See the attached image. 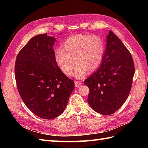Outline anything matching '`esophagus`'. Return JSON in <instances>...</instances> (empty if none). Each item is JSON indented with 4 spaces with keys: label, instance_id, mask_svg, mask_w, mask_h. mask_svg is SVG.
<instances>
[{
    "label": "esophagus",
    "instance_id": "obj_1",
    "mask_svg": "<svg viewBox=\"0 0 148 148\" xmlns=\"http://www.w3.org/2000/svg\"><path fill=\"white\" fill-rule=\"evenodd\" d=\"M74 83H75V86H76V87H78L79 86H80L81 84H82V83H81V81H75Z\"/></svg>",
    "mask_w": 148,
    "mask_h": 148
}]
</instances>
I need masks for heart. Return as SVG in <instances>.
Listing matches in <instances>:
<instances>
[{
	"mask_svg": "<svg viewBox=\"0 0 148 148\" xmlns=\"http://www.w3.org/2000/svg\"><path fill=\"white\" fill-rule=\"evenodd\" d=\"M55 51V60L61 71L71 76L75 64L74 75L78 79L93 72L101 64L105 52V44L96 35L77 34L66 39ZM75 61H74L73 60Z\"/></svg>",
	"mask_w": 148,
	"mask_h": 148,
	"instance_id": "heart-1",
	"label": "heart"
}]
</instances>
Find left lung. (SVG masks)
<instances>
[{"instance_id": "8db88e82", "label": "left lung", "mask_w": 148, "mask_h": 148, "mask_svg": "<svg viewBox=\"0 0 148 148\" xmlns=\"http://www.w3.org/2000/svg\"><path fill=\"white\" fill-rule=\"evenodd\" d=\"M100 67L84 84L89 88L88 102L100 114H112L121 108L130 92L135 73L130 51L110 30Z\"/></svg>"}]
</instances>
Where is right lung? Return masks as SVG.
I'll list each match as a JSON object with an SVG mask.
<instances>
[{
  "instance_id": "add662e5",
  "label": "right lung",
  "mask_w": 148,
  "mask_h": 148,
  "mask_svg": "<svg viewBox=\"0 0 148 148\" xmlns=\"http://www.w3.org/2000/svg\"><path fill=\"white\" fill-rule=\"evenodd\" d=\"M55 38L40 34L18 53L15 62L17 88L25 104L39 118L51 119L64 112L74 82L55 60Z\"/></svg>"
}]
</instances>
